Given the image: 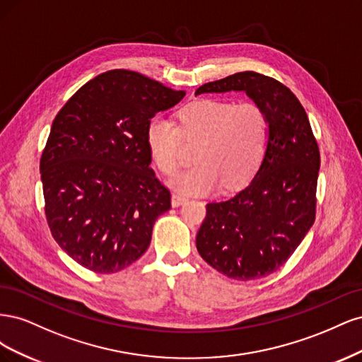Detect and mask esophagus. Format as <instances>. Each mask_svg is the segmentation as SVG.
<instances>
[{"label":"esophagus","instance_id":"obj_1","mask_svg":"<svg viewBox=\"0 0 362 362\" xmlns=\"http://www.w3.org/2000/svg\"><path fill=\"white\" fill-rule=\"evenodd\" d=\"M184 202H187V198H185V196L178 194V193H173L172 194V206H180Z\"/></svg>","mask_w":362,"mask_h":362}]
</instances>
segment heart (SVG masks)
<instances>
[{"mask_svg": "<svg viewBox=\"0 0 362 362\" xmlns=\"http://www.w3.org/2000/svg\"><path fill=\"white\" fill-rule=\"evenodd\" d=\"M182 136L202 140L196 152V166L185 169L169 181L184 194H205L237 189L257 172L266 154L269 122L262 108L254 103L199 100L178 112V125L166 116L151 120L146 141L151 157L166 175L181 164Z\"/></svg>", "mask_w": 362, "mask_h": 362, "instance_id": "obj_1", "label": "heart"}]
</instances>
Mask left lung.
Masks as SVG:
<instances>
[{
  "instance_id": "left-lung-1",
  "label": "left lung",
  "mask_w": 362,
  "mask_h": 362,
  "mask_svg": "<svg viewBox=\"0 0 362 362\" xmlns=\"http://www.w3.org/2000/svg\"><path fill=\"white\" fill-rule=\"evenodd\" d=\"M245 92L269 122L266 154L246 187L206 204L196 247L228 278L249 281L278 270L315 218L320 152L308 116L287 86L254 71L201 86L196 95Z\"/></svg>"
}]
</instances>
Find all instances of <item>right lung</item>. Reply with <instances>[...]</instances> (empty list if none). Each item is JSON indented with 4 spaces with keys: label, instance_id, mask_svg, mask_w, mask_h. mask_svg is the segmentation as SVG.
I'll use <instances>...</instances> for the list:
<instances>
[{
    "label": "right lung",
    "instance_id": "obj_1",
    "mask_svg": "<svg viewBox=\"0 0 362 362\" xmlns=\"http://www.w3.org/2000/svg\"><path fill=\"white\" fill-rule=\"evenodd\" d=\"M184 96L116 69L80 87L54 119L40 158L45 214L80 266L115 273L145 254L157 217L170 208V192L151 168L146 131Z\"/></svg>",
    "mask_w": 362,
    "mask_h": 362
}]
</instances>
